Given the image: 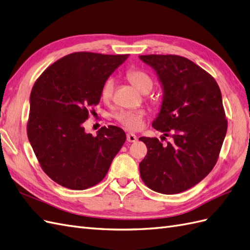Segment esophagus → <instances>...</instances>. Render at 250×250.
Masks as SVG:
<instances>
[{
  "mask_svg": "<svg viewBox=\"0 0 250 250\" xmlns=\"http://www.w3.org/2000/svg\"><path fill=\"white\" fill-rule=\"evenodd\" d=\"M126 140H127V142H129V143H135L136 140H137V137H136L135 134L127 133V134H126Z\"/></svg>",
  "mask_w": 250,
  "mask_h": 250,
  "instance_id": "1",
  "label": "esophagus"
}]
</instances>
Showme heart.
Instances as JSON below:
<instances>
[{"mask_svg":"<svg viewBox=\"0 0 250 250\" xmlns=\"http://www.w3.org/2000/svg\"><path fill=\"white\" fill-rule=\"evenodd\" d=\"M127 79L140 92L149 93L154 86L152 77L142 69H131L126 73ZM115 81L113 78H107L102 84L100 91V98L102 101H111L114 95ZM145 113L143 111H125L121 110L114 115V118L127 130H138L143 125Z\"/></svg>","mask_w":250,"mask_h":250,"instance_id":"heart-1","label":"heart"}]
</instances>
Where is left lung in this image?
Returning <instances> with one entry per match:
<instances>
[{
	"instance_id": "obj_1",
	"label": "left lung",
	"mask_w": 250,
	"mask_h": 250,
	"mask_svg": "<svg viewBox=\"0 0 250 250\" xmlns=\"http://www.w3.org/2000/svg\"><path fill=\"white\" fill-rule=\"evenodd\" d=\"M139 58L155 69L164 88L152 126L172 138L167 146L156 137L139 138L148 149L139 164L140 176L153 191L181 193L206 177L219 158L227 132L221 89L212 76L185 57Z\"/></svg>"
}]
</instances>
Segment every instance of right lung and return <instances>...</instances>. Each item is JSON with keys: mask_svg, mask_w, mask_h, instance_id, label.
Returning a JSON list of instances; mask_svg holds the SVG:
<instances>
[{"mask_svg": "<svg viewBox=\"0 0 250 250\" xmlns=\"http://www.w3.org/2000/svg\"><path fill=\"white\" fill-rule=\"evenodd\" d=\"M127 57L73 53L35 82L27 136L42 170L61 186L84 190L100 183L125 144L120 127L102 126L93 136L84 132L83 123L99 104L102 84Z\"/></svg>", "mask_w": 250, "mask_h": 250, "instance_id": "add662e5", "label": "right lung"}]
</instances>
